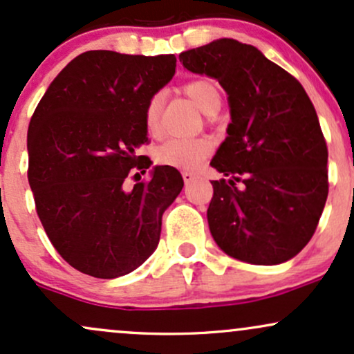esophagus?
Listing matches in <instances>:
<instances>
[{"instance_id":"obj_1","label":"esophagus","mask_w":354,"mask_h":354,"mask_svg":"<svg viewBox=\"0 0 354 354\" xmlns=\"http://www.w3.org/2000/svg\"><path fill=\"white\" fill-rule=\"evenodd\" d=\"M194 178H196V174H194V173H191V171H183V180H185L186 185L193 181Z\"/></svg>"}]
</instances>
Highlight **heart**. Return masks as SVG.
<instances>
[{"instance_id":"b5f03b06","label":"heart","mask_w":354,"mask_h":354,"mask_svg":"<svg viewBox=\"0 0 354 354\" xmlns=\"http://www.w3.org/2000/svg\"><path fill=\"white\" fill-rule=\"evenodd\" d=\"M183 93L208 116L216 115L223 104L221 89H219L216 81L209 78L188 81L186 84H183ZM163 104V95L154 93L145 106V126L153 135L160 128ZM211 149H213V143L208 138L168 140L156 149V161L160 165L178 169H194L208 158Z\"/></svg>"}]
</instances>
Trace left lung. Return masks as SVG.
Instances as JSON below:
<instances>
[{
  "mask_svg": "<svg viewBox=\"0 0 354 354\" xmlns=\"http://www.w3.org/2000/svg\"><path fill=\"white\" fill-rule=\"evenodd\" d=\"M228 93V136L211 166L208 225L216 245L251 265H279L308 245L328 198V148L295 76L251 44L223 38L180 55ZM241 182V187L236 183Z\"/></svg>",
  "mask_w": 354,
  "mask_h": 354,
  "instance_id": "1",
  "label": "left lung"
}]
</instances>
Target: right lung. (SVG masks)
I'll list each match as a JSON object with an SVG mask.
<instances>
[{
	"mask_svg": "<svg viewBox=\"0 0 354 354\" xmlns=\"http://www.w3.org/2000/svg\"><path fill=\"white\" fill-rule=\"evenodd\" d=\"M174 70V55L86 51L53 80L31 116L36 213L55 250L81 273L128 274L160 243L161 216L185 183L171 166L140 181L151 160L136 149L148 143L146 103ZM131 174L137 183L128 190Z\"/></svg>",
	"mask_w": 354,
	"mask_h": 354,
	"instance_id": "add662e5",
	"label": "right lung"
}]
</instances>
